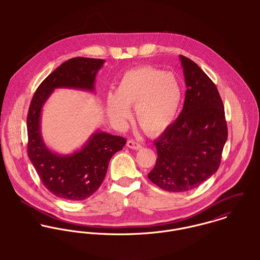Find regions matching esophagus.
<instances>
[{"instance_id": "esophagus-1", "label": "esophagus", "mask_w": 260, "mask_h": 260, "mask_svg": "<svg viewBox=\"0 0 260 260\" xmlns=\"http://www.w3.org/2000/svg\"><path fill=\"white\" fill-rule=\"evenodd\" d=\"M127 146L130 149H133V150H139V149L142 148V145L139 144L138 142H136L135 140H128L127 141Z\"/></svg>"}]
</instances>
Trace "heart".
<instances>
[{"instance_id": "obj_1", "label": "heart", "mask_w": 260, "mask_h": 260, "mask_svg": "<svg viewBox=\"0 0 260 260\" xmlns=\"http://www.w3.org/2000/svg\"><path fill=\"white\" fill-rule=\"evenodd\" d=\"M181 99L182 88L175 75L144 66L123 75L115 97L107 98L106 108L111 120L123 123L129 118L128 108L135 106L141 129L148 135H158L173 122Z\"/></svg>"}]
</instances>
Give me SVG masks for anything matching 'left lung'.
Returning <instances> with one entry per match:
<instances>
[{
  "instance_id": "obj_1",
  "label": "left lung",
  "mask_w": 260,
  "mask_h": 260,
  "mask_svg": "<svg viewBox=\"0 0 260 260\" xmlns=\"http://www.w3.org/2000/svg\"><path fill=\"white\" fill-rule=\"evenodd\" d=\"M185 101L178 118L155 141L157 160L148 178L169 192H185L219 168L228 130L219 92L200 67L180 56Z\"/></svg>"
}]
</instances>
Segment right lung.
Listing matches in <instances>:
<instances>
[{"mask_svg":"<svg viewBox=\"0 0 260 260\" xmlns=\"http://www.w3.org/2000/svg\"><path fill=\"white\" fill-rule=\"evenodd\" d=\"M104 60L76 57L61 64L37 88L27 116L28 156L38 176L51 193L66 200H84L102 184L112 156L123 149L126 139L105 132L94 134L89 142L70 156L47 148L40 133L43 104L55 88L69 87L93 91L95 77Z\"/></svg>","mask_w":260,"mask_h":260,"instance_id":"add662e5","label":"right lung"}]
</instances>
